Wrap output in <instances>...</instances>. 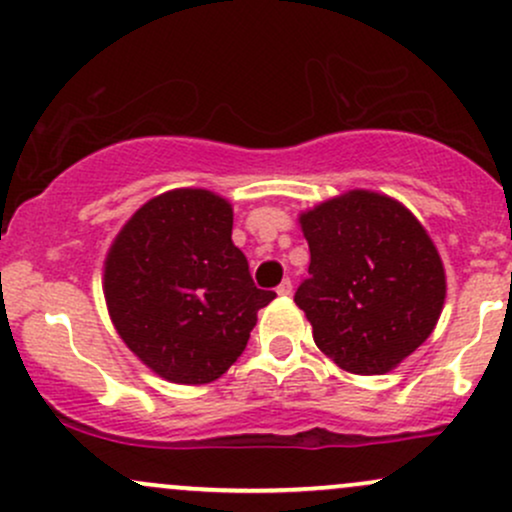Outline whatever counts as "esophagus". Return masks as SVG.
I'll return each mask as SVG.
<instances>
[{"mask_svg": "<svg viewBox=\"0 0 512 512\" xmlns=\"http://www.w3.org/2000/svg\"><path fill=\"white\" fill-rule=\"evenodd\" d=\"M276 293H279V296H291L293 293V284H291V279H284L279 284V289H276Z\"/></svg>", "mask_w": 512, "mask_h": 512, "instance_id": "esophagus-1", "label": "esophagus"}]
</instances>
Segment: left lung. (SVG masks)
Listing matches in <instances>:
<instances>
[{
	"instance_id": "left-lung-1",
	"label": "left lung",
	"mask_w": 512,
	"mask_h": 512,
	"mask_svg": "<svg viewBox=\"0 0 512 512\" xmlns=\"http://www.w3.org/2000/svg\"><path fill=\"white\" fill-rule=\"evenodd\" d=\"M310 279L296 291L317 349L346 373L383 375L436 330L445 269L421 221L373 190L301 211Z\"/></svg>"
}]
</instances>
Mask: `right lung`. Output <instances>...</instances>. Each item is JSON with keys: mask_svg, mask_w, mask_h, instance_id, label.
<instances>
[{"mask_svg": "<svg viewBox=\"0 0 512 512\" xmlns=\"http://www.w3.org/2000/svg\"><path fill=\"white\" fill-rule=\"evenodd\" d=\"M231 231L228 199L178 187L134 211L105 255L110 320L127 349L168 383L221 378L248 346L257 310L276 298L252 284Z\"/></svg>", "mask_w": 512, "mask_h": 512, "instance_id": "add662e5", "label": "right lung"}]
</instances>
